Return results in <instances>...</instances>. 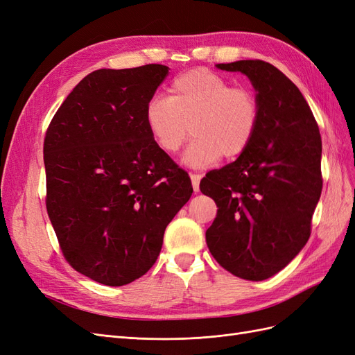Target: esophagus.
<instances>
[{
	"label": "esophagus",
	"instance_id": "1",
	"mask_svg": "<svg viewBox=\"0 0 355 355\" xmlns=\"http://www.w3.org/2000/svg\"><path fill=\"white\" fill-rule=\"evenodd\" d=\"M200 179H201V176H200V175H196V173H192V175H191L192 189H194V192H198V191H200Z\"/></svg>",
	"mask_w": 355,
	"mask_h": 355
}]
</instances>
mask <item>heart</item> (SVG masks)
I'll return each instance as SVG.
<instances>
[{
  "mask_svg": "<svg viewBox=\"0 0 355 355\" xmlns=\"http://www.w3.org/2000/svg\"><path fill=\"white\" fill-rule=\"evenodd\" d=\"M259 102L253 92L207 69L179 75L168 98L146 103L145 121L155 145L176 154L191 135L194 141L182 157L189 167H207L222 158H239L250 148L259 124Z\"/></svg>",
  "mask_w": 355,
  "mask_h": 355,
  "instance_id": "heart-1",
  "label": "heart"
}]
</instances>
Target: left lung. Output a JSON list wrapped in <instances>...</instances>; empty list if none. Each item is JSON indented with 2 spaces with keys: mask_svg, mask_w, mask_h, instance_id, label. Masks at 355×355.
<instances>
[{
  "mask_svg": "<svg viewBox=\"0 0 355 355\" xmlns=\"http://www.w3.org/2000/svg\"><path fill=\"white\" fill-rule=\"evenodd\" d=\"M241 72L259 102L250 148L201 180L218 206L206 231L210 253L235 277L262 282L304 249L321 196V136L302 93L263 60L218 63Z\"/></svg>",
  "mask_w": 355,
  "mask_h": 355,
  "instance_id": "left-lung-1",
  "label": "left lung"
}]
</instances>
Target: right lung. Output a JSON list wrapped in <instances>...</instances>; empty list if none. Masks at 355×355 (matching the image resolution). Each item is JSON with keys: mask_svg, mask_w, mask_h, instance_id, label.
<instances>
[{"mask_svg": "<svg viewBox=\"0 0 355 355\" xmlns=\"http://www.w3.org/2000/svg\"><path fill=\"white\" fill-rule=\"evenodd\" d=\"M168 67L98 69L68 94L47 128L46 206L65 259L105 286L149 271L191 180L145 121Z\"/></svg>", "mask_w": 355, "mask_h": 355, "instance_id": "right-lung-1", "label": "right lung"}]
</instances>
